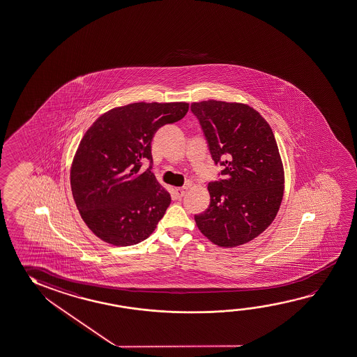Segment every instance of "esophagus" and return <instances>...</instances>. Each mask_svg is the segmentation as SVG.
I'll list each match as a JSON object with an SVG mask.
<instances>
[{
  "label": "esophagus",
  "mask_w": 357,
  "mask_h": 357,
  "mask_svg": "<svg viewBox=\"0 0 357 357\" xmlns=\"http://www.w3.org/2000/svg\"><path fill=\"white\" fill-rule=\"evenodd\" d=\"M187 192V187H180V188H176L175 190V196L176 198H182L185 196V193Z\"/></svg>",
  "instance_id": "obj_1"
}]
</instances>
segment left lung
I'll list each match as a JSON object with an SVG mask.
<instances>
[{
	"label": "left lung",
	"mask_w": 357,
	"mask_h": 357,
	"mask_svg": "<svg viewBox=\"0 0 357 357\" xmlns=\"http://www.w3.org/2000/svg\"><path fill=\"white\" fill-rule=\"evenodd\" d=\"M212 160L223 178L208 183L210 207L195 215L198 229L220 247H237L266 231L284 193V169L266 119L241 102H192Z\"/></svg>",
	"instance_id": "left-lung-1"
}]
</instances>
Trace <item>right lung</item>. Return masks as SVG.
Instances as JSON below:
<instances>
[{"mask_svg": "<svg viewBox=\"0 0 357 357\" xmlns=\"http://www.w3.org/2000/svg\"><path fill=\"white\" fill-rule=\"evenodd\" d=\"M187 112V102H132L102 114L86 130L74 156L70 186L96 237L126 247L155 231L171 196L151 172V142L159 128ZM145 160L151 165L142 173Z\"/></svg>", "mask_w": 357, "mask_h": 357, "instance_id": "obj_1", "label": "right lung"}]
</instances>
